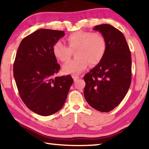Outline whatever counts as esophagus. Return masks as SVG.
Segmentation results:
<instances>
[{"label":"esophagus","mask_w":149,"mask_h":149,"mask_svg":"<svg viewBox=\"0 0 149 149\" xmlns=\"http://www.w3.org/2000/svg\"><path fill=\"white\" fill-rule=\"evenodd\" d=\"M72 77H73V79H74V81H76L77 79H78L79 78V77L77 76V75H72Z\"/></svg>","instance_id":"obj_1"}]
</instances>
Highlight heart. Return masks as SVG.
I'll return each instance as SVG.
<instances>
[{"mask_svg":"<svg viewBox=\"0 0 149 149\" xmlns=\"http://www.w3.org/2000/svg\"><path fill=\"white\" fill-rule=\"evenodd\" d=\"M68 47L61 41L53 46V53L57 60L69 61L75 51L76 58L63 66L66 74H78L88 67V63L94 66L102 61L106 51V41L102 34L98 32L79 31L70 34L66 39Z\"/></svg>","mask_w":149,"mask_h":149,"instance_id":"obj_1","label":"heart"}]
</instances>
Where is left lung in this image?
I'll return each mask as SVG.
<instances>
[{"mask_svg":"<svg viewBox=\"0 0 149 149\" xmlns=\"http://www.w3.org/2000/svg\"><path fill=\"white\" fill-rule=\"evenodd\" d=\"M105 37L106 51L102 61L84 77V94L93 108L107 112L119 105L131 84V54L123 33L108 24L94 28Z\"/></svg>","mask_w":149,"mask_h":149,"instance_id":"left-lung-1","label":"left lung"}]
</instances>
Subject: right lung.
<instances>
[{"label": "right lung", "instance_id": "add662e5", "mask_svg": "<svg viewBox=\"0 0 149 149\" xmlns=\"http://www.w3.org/2000/svg\"><path fill=\"white\" fill-rule=\"evenodd\" d=\"M63 31L41 29L25 37L18 48L13 75L22 100L29 109L49 116L62 108L74 82L70 75L56 77L60 65L53 53Z\"/></svg>", "mask_w": 149, "mask_h": 149}]
</instances>
